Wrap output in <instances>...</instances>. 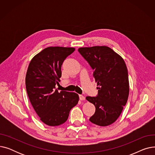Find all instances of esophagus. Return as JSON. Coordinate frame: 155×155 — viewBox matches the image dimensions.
I'll list each match as a JSON object with an SVG mask.
<instances>
[{"instance_id":"1","label":"esophagus","mask_w":155,"mask_h":155,"mask_svg":"<svg viewBox=\"0 0 155 155\" xmlns=\"http://www.w3.org/2000/svg\"><path fill=\"white\" fill-rule=\"evenodd\" d=\"M79 99L80 101H84L85 100V97L82 95H79Z\"/></svg>"}]
</instances>
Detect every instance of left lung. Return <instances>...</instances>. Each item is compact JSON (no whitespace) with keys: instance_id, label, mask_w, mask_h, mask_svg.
I'll use <instances>...</instances> for the list:
<instances>
[{"instance_id":"1","label":"left lung","mask_w":155,"mask_h":155,"mask_svg":"<svg viewBox=\"0 0 155 155\" xmlns=\"http://www.w3.org/2000/svg\"><path fill=\"white\" fill-rule=\"evenodd\" d=\"M78 52L94 70L98 94L86 97L95 107L91 123L107 126L117 119L127 101L129 85L128 72L122 57L109 47L80 48Z\"/></svg>"}]
</instances>
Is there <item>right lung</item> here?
I'll return each instance as SVG.
<instances>
[{
  "label": "right lung",
  "mask_w": 155,
  "mask_h": 155,
  "mask_svg": "<svg viewBox=\"0 0 155 155\" xmlns=\"http://www.w3.org/2000/svg\"><path fill=\"white\" fill-rule=\"evenodd\" d=\"M74 48L48 47L35 56L26 75V88L32 106L40 120L48 126H59L67 121L70 110L78 104L75 92H58L55 88L61 77V68Z\"/></svg>",
  "instance_id": "right-lung-1"
}]
</instances>
